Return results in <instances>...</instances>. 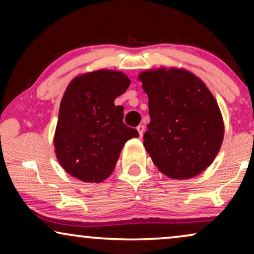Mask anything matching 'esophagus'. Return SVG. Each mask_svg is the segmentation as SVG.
Wrapping results in <instances>:
<instances>
[{
    "instance_id": "34e87169",
    "label": "esophagus",
    "mask_w": 254,
    "mask_h": 254,
    "mask_svg": "<svg viewBox=\"0 0 254 254\" xmlns=\"http://www.w3.org/2000/svg\"><path fill=\"white\" fill-rule=\"evenodd\" d=\"M136 129L138 131V134H140V137L143 136V133H144V126H143V125H140V126H137Z\"/></svg>"
}]
</instances>
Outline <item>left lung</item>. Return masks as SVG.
<instances>
[{"mask_svg":"<svg viewBox=\"0 0 254 254\" xmlns=\"http://www.w3.org/2000/svg\"><path fill=\"white\" fill-rule=\"evenodd\" d=\"M148 95L150 123L143 145L159 171L172 179L199 176L214 162L224 137L216 99L186 69H149L138 74Z\"/></svg>","mask_w":254,"mask_h":254,"instance_id":"1","label":"left lung"}]
</instances>
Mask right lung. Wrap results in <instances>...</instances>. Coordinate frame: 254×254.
I'll use <instances>...</instances> for the list:
<instances>
[{"label":"right lung","mask_w":254,"mask_h":254,"mask_svg":"<svg viewBox=\"0 0 254 254\" xmlns=\"http://www.w3.org/2000/svg\"><path fill=\"white\" fill-rule=\"evenodd\" d=\"M129 84L126 74L109 69L84 72L68 84L53 142L59 163L71 177L102 183L112 175L125 143L138 136L124 124V107L114 105Z\"/></svg>","instance_id":"add662e5"}]
</instances>
